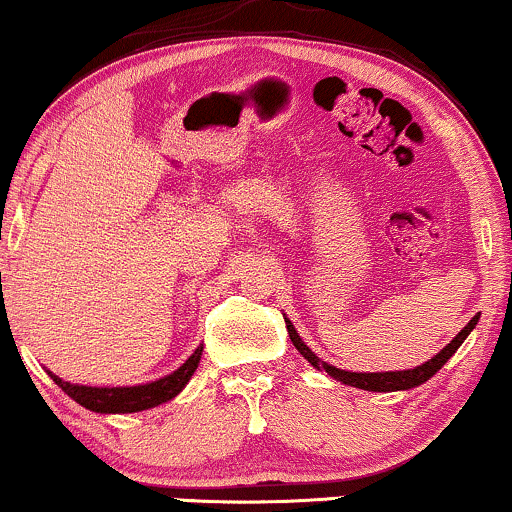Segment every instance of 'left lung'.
Segmentation results:
<instances>
[{"mask_svg":"<svg viewBox=\"0 0 512 512\" xmlns=\"http://www.w3.org/2000/svg\"><path fill=\"white\" fill-rule=\"evenodd\" d=\"M477 321H480V314L472 316L468 326H465L463 331L458 333L456 338L451 340L449 345L442 349V352L435 354V357H432L430 361H425L423 366L411 368V371H387V373H349V371H340V368L326 364V361H321L319 357H316L312 349L304 345L302 338H300V335H297V331L293 328V323H290L288 319H286V328H288V333H290V340H293V345L297 347V352H300L302 357L307 359L314 368H319V371H326L328 375H333L335 380H340V383L359 387V390H368V392H397V390H411V387H418V385H423L425 380H430L432 375H435L439 368L446 364V361L454 357L456 349L463 345V340L468 338L472 328L477 326Z\"/></svg>","mask_w":512,"mask_h":512,"instance_id":"obj_1","label":"left lung"}]
</instances>
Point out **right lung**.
<instances>
[{
    "mask_svg": "<svg viewBox=\"0 0 512 512\" xmlns=\"http://www.w3.org/2000/svg\"><path fill=\"white\" fill-rule=\"evenodd\" d=\"M200 354H203V345H200L196 352L186 359V364H181L174 373L165 375V378L160 380H153V383L134 385V387L70 385L54 373L49 375L54 378V383L68 394V397H73L77 404L84 406V409L96 411V413H134V411L153 409V406L177 397V394L184 390V385L191 380L193 371L198 368Z\"/></svg>",
    "mask_w": 512,
    "mask_h": 512,
    "instance_id": "right-lung-1",
    "label": "right lung"
}]
</instances>
